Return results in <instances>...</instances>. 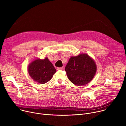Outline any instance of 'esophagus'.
<instances>
[{
  "instance_id": "34e87169",
  "label": "esophagus",
  "mask_w": 126,
  "mask_h": 126,
  "mask_svg": "<svg viewBox=\"0 0 126 126\" xmlns=\"http://www.w3.org/2000/svg\"><path fill=\"white\" fill-rule=\"evenodd\" d=\"M63 67H60V68H57V70H63Z\"/></svg>"
}]
</instances>
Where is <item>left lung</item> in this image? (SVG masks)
<instances>
[{
    "label": "left lung",
    "mask_w": 126,
    "mask_h": 126,
    "mask_svg": "<svg viewBox=\"0 0 126 126\" xmlns=\"http://www.w3.org/2000/svg\"><path fill=\"white\" fill-rule=\"evenodd\" d=\"M96 70L94 60L85 54L71 57L65 68L69 80L77 86L89 83L95 76Z\"/></svg>",
    "instance_id": "8db88e82"
}]
</instances>
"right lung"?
<instances>
[{
  "instance_id": "add662e5",
  "label": "right lung",
  "mask_w": 126,
  "mask_h": 126,
  "mask_svg": "<svg viewBox=\"0 0 126 126\" xmlns=\"http://www.w3.org/2000/svg\"><path fill=\"white\" fill-rule=\"evenodd\" d=\"M28 70L31 77L40 84H44L50 81L56 72L47 58L43 60H35L30 64Z\"/></svg>"
}]
</instances>
